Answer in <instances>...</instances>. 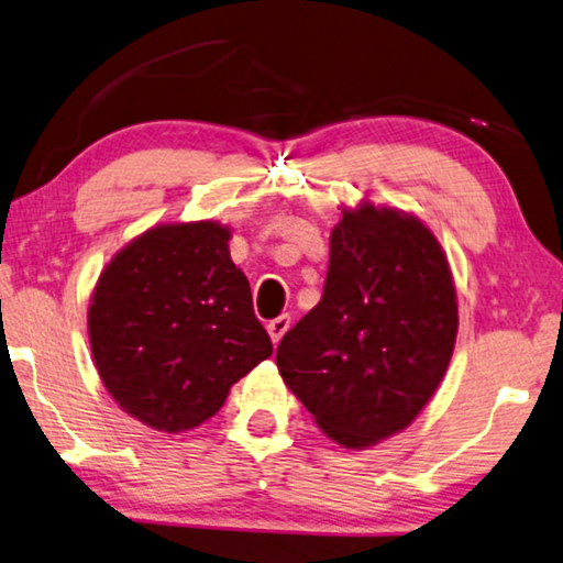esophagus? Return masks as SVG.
Instances as JSON below:
<instances>
[{
    "mask_svg": "<svg viewBox=\"0 0 563 563\" xmlns=\"http://www.w3.org/2000/svg\"><path fill=\"white\" fill-rule=\"evenodd\" d=\"M289 327H291V317L289 314H282V317H276V319L269 321V324H266V331H269L272 342L279 344L282 336L289 331Z\"/></svg>",
    "mask_w": 563,
    "mask_h": 563,
    "instance_id": "obj_1",
    "label": "esophagus"
}]
</instances>
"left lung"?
Listing matches in <instances>:
<instances>
[{
	"label": "left lung",
	"instance_id": "left-lung-1",
	"mask_svg": "<svg viewBox=\"0 0 563 563\" xmlns=\"http://www.w3.org/2000/svg\"><path fill=\"white\" fill-rule=\"evenodd\" d=\"M456 331L454 279L431 229L362 201L331 229L324 294L284 334L276 366L329 439L366 449L427 407Z\"/></svg>",
	"mask_w": 563,
	"mask_h": 563
}]
</instances>
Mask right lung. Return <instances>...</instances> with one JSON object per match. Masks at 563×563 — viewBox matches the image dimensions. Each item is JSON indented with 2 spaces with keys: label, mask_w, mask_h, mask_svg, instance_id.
<instances>
[{
  "label": "right lung",
  "mask_w": 563,
  "mask_h": 563,
  "mask_svg": "<svg viewBox=\"0 0 563 563\" xmlns=\"http://www.w3.org/2000/svg\"><path fill=\"white\" fill-rule=\"evenodd\" d=\"M229 239L219 221L156 224L119 249L91 294L87 327L101 382L156 431L197 429L272 356Z\"/></svg>",
  "instance_id": "add662e5"
}]
</instances>
